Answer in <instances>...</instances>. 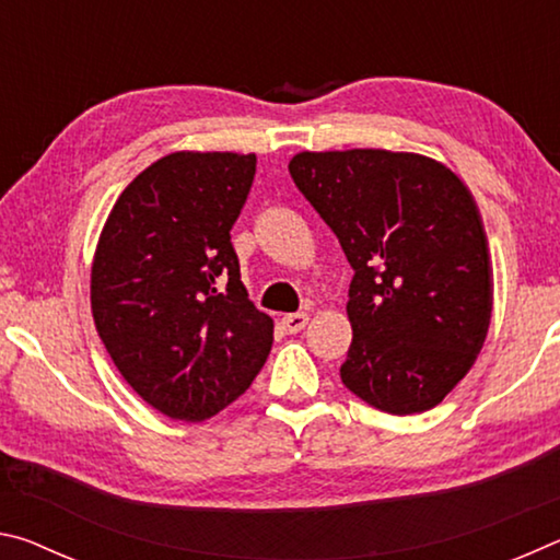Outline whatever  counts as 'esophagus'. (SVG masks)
I'll use <instances>...</instances> for the list:
<instances>
[{
	"mask_svg": "<svg viewBox=\"0 0 560 560\" xmlns=\"http://www.w3.org/2000/svg\"><path fill=\"white\" fill-rule=\"evenodd\" d=\"M308 324V314H287L281 318V328L287 334H299V330Z\"/></svg>",
	"mask_w": 560,
	"mask_h": 560,
	"instance_id": "1",
	"label": "esophagus"
}]
</instances>
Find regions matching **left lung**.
I'll list each match as a JSON object with an SVG mask.
<instances>
[{
    "instance_id": "8db88e82",
    "label": "left lung",
    "mask_w": 560,
    "mask_h": 560,
    "mask_svg": "<svg viewBox=\"0 0 560 560\" xmlns=\"http://www.w3.org/2000/svg\"><path fill=\"white\" fill-rule=\"evenodd\" d=\"M289 173L353 267L340 381L390 415L440 405L485 346L494 279L467 185L417 153H299Z\"/></svg>"
}]
</instances>
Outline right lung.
<instances>
[{"instance_id":"1","label":"right lung","mask_w":560,"mask_h":560,"mask_svg":"<svg viewBox=\"0 0 560 560\" xmlns=\"http://www.w3.org/2000/svg\"><path fill=\"white\" fill-rule=\"evenodd\" d=\"M257 155L179 150L122 189L91 267V311L126 383L173 420L234 402L273 343L249 301L232 226Z\"/></svg>"}]
</instances>
